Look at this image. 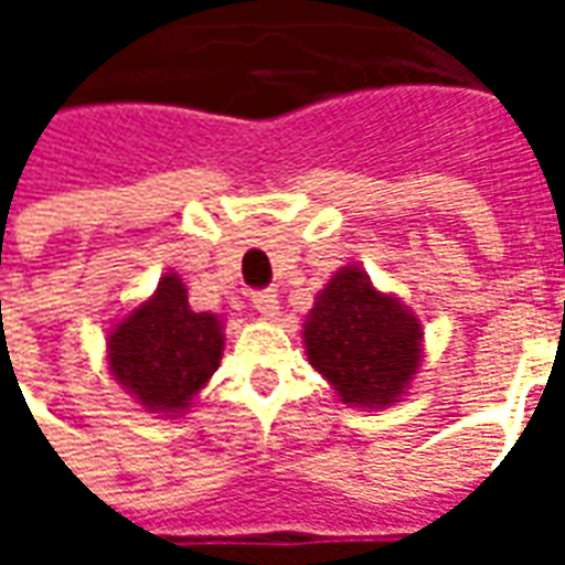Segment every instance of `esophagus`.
Instances as JSON below:
<instances>
[{"label":"esophagus","instance_id":"34e87169","mask_svg":"<svg viewBox=\"0 0 565 565\" xmlns=\"http://www.w3.org/2000/svg\"><path fill=\"white\" fill-rule=\"evenodd\" d=\"M250 302H254V308L263 318H275L278 315V294L275 290H254Z\"/></svg>","mask_w":565,"mask_h":565}]
</instances>
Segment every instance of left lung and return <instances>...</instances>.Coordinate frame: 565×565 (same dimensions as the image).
<instances>
[{"label":"left lung","mask_w":565,"mask_h":565,"mask_svg":"<svg viewBox=\"0 0 565 565\" xmlns=\"http://www.w3.org/2000/svg\"><path fill=\"white\" fill-rule=\"evenodd\" d=\"M420 335L403 302L379 294L363 269L344 266L308 315L306 351L342 403L381 408L396 403L415 379Z\"/></svg>","instance_id":"obj_1"}]
</instances>
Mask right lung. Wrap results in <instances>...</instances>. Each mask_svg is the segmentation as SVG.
<instances>
[{
  "label": "right lung",
  "mask_w": 565,
  "mask_h": 565,
  "mask_svg": "<svg viewBox=\"0 0 565 565\" xmlns=\"http://www.w3.org/2000/svg\"><path fill=\"white\" fill-rule=\"evenodd\" d=\"M223 327L193 311L178 275H166L145 306L108 335V366L117 384L150 412H181L221 366Z\"/></svg>",
  "instance_id": "obj_1"
}]
</instances>
